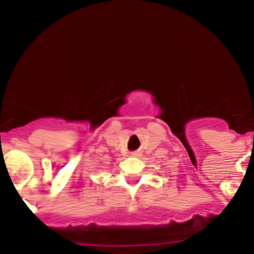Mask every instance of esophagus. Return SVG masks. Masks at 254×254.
<instances>
[{"mask_svg": "<svg viewBox=\"0 0 254 254\" xmlns=\"http://www.w3.org/2000/svg\"><path fill=\"white\" fill-rule=\"evenodd\" d=\"M133 155V156H135V155H137V154H135V152H134V154H132Z\"/></svg>", "mask_w": 254, "mask_h": 254, "instance_id": "esophagus-1", "label": "esophagus"}]
</instances>
